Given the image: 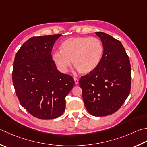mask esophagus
I'll list each match as a JSON object with an SVG mask.
<instances>
[{"label": "esophagus", "instance_id": "obj_1", "mask_svg": "<svg viewBox=\"0 0 147 147\" xmlns=\"http://www.w3.org/2000/svg\"><path fill=\"white\" fill-rule=\"evenodd\" d=\"M74 82H75L76 84H78V82H79L78 79H77V78H74Z\"/></svg>", "mask_w": 147, "mask_h": 147}]
</instances>
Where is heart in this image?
<instances>
[{
	"label": "heart",
	"instance_id": "b5f03b06",
	"mask_svg": "<svg viewBox=\"0 0 147 147\" xmlns=\"http://www.w3.org/2000/svg\"><path fill=\"white\" fill-rule=\"evenodd\" d=\"M60 51H56L52 59L58 69L66 73L72 64L79 73L87 74L98 67L104 52L101 41L97 37H71L63 41Z\"/></svg>",
	"mask_w": 147,
	"mask_h": 147
}]
</instances>
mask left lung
Wrapping results in <instances>:
<instances>
[{
    "label": "left lung",
    "instance_id": "left-lung-1",
    "mask_svg": "<svg viewBox=\"0 0 147 147\" xmlns=\"http://www.w3.org/2000/svg\"><path fill=\"white\" fill-rule=\"evenodd\" d=\"M96 34L104 47L101 61L94 71L81 77L79 85L88 113L104 117L119 110L129 96L131 67L121 42L101 32Z\"/></svg>",
    "mask_w": 147,
    "mask_h": 147
}]
</instances>
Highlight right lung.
<instances>
[{
	"label": "right lung",
	"mask_w": 147,
	"mask_h": 147,
	"mask_svg": "<svg viewBox=\"0 0 147 147\" xmlns=\"http://www.w3.org/2000/svg\"><path fill=\"white\" fill-rule=\"evenodd\" d=\"M62 34L32 37L16 53L13 83L20 103L37 119L61 116L73 78L59 72L52 60L53 44Z\"/></svg>",
	"instance_id": "add662e5"
}]
</instances>
